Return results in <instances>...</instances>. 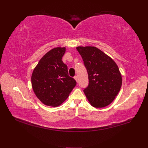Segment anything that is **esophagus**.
<instances>
[{"label":"esophagus","instance_id":"obj_1","mask_svg":"<svg viewBox=\"0 0 148 148\" xmlns=\"http://www.w3.org/2000/svg\"><path fill=\"white\" fill-rule=\"evenodd\" d=\"M74 79L76 80V81H77V82H78V77H77V76H75Z\"/></svg>","mask_w":148,"mask_h":148}]
</instances>
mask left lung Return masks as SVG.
I'll list each match as a JSON object with an SVG mask.
<instances>
[{
    "label": "left lung",
    "mask_w": 148,
    "mask_h": 148,
    "mask_svg": "<svg viewBox=\"0 0 148 148\" xmlns=\"http://www.w3.org/2000/svg\"><path fill=\"white\" fill-rule=\"evenodd\" d=\"M86 68L89 84L83 91L91 105L102 108L117 96L122 84V75L114 60L94 46H78Z\"/></svg>",
    "instance_id": "obj_1"
}]
</instances>
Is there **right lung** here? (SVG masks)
Returning <instances> with one entry per match:
<instances>
[{
	"label": "right lung",
	"mask_w": 148,
	"mask_h": 148,
	"mask_svg": "<svg viewBox=\"0 0 148 148\" xmlns=\"http://www.w3.org/2000/svg\"><path fill=\"white\" fill-rule=\"evenodd\" d=\"M65 47H56L44 55L34 68L31 84L34 94L44 104L57 107L69 97L76 86L69 77L68 69L62 59Z\"/></svg>",
	"instance_id": "add662e5"
}]
</instances>
